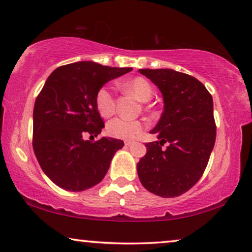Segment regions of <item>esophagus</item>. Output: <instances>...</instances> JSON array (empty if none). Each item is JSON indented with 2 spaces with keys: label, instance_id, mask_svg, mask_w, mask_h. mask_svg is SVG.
Returning <instances> with one entry per match:
<instances>
[{
  "label": "esophagus",
  "instance_id": "obj_1",
  "mask_svg": "<svg viewBox=\"0 0 252 252\" xmlns=\"http://www.w3.org/2000/svg\"><path fill=\"white\" fill-rule=\"evenodd\" d=\"M133 143H134V141H132V140H126V141H125L126 146H130V145H132Z\"/></svg>",
  "mask_w": 252,
  "mask_h": 252
}]
</instances>
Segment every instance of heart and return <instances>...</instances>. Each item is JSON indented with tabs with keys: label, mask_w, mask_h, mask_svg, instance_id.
Here are the masks:
<instances>
[{
	"label": "heart",
	"mask_w": 252,
	"mask_h": 252,
	"mask_svg": "<svg viewBox=\"0 0 252 252\" xmlns=\"http://www.w3.org/2000/svg\"><path fill=\"white\" fill-rule=\"evenodd\" d=\"M125 89L134 95V98L141 102L148 101L153 94L151 84L143 77H134L122 84ZM95 106L99 114L104 118L111 116L115 111V97L107 87H102L95 94ZM144 129V125L139 121H129V120L116 118L107 123L106 131L109 136L118 139L129 140L139 136Z\"/></svg>",
	"instance_id": "obj_1"
}]
</instances>
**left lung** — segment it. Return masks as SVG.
Masks as SVG:
<instances>
[{
    "mask_svg": "<svg viewBox=\"0 0 252 252\" xmlns=\"http://www.w3.org/2000/svg\"><path fill=\"white\" fill-rule=\"evenodd\" d=\"M161 91L163 113L151 133L160 140L147 143L138 162L141 185L162 197H175L195 185L215 146L214 101L195 77L173 69H139ZM165 142L169 144L161 148Z\"/></svg>",
    "mask_w": 252,
    "mask_h": 252,
    "instance_id": "left-lung-1",
    "label": "left lung"
}]
</instances>
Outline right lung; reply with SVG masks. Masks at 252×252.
<instances>
[{
	"label": "right lung",
	"instance_id": "obj_1",
	"mask_svg": "<svg viewBox=\"0 0 252 252\" xmlns=\"http://www.w3.org/2000/svg\"><path fill=\"white\" fill-rule=\"evenodd\" d=\"M132 68L77 62L60 66L45 81L33 112V148L41 169L57 186L82 192L97 185L109 169L122 140L97 137L104 127L95 94L109 81Z\"/></svg>",
	"mask_w": 252,
	"mask_h": 252
}]
</instances>
